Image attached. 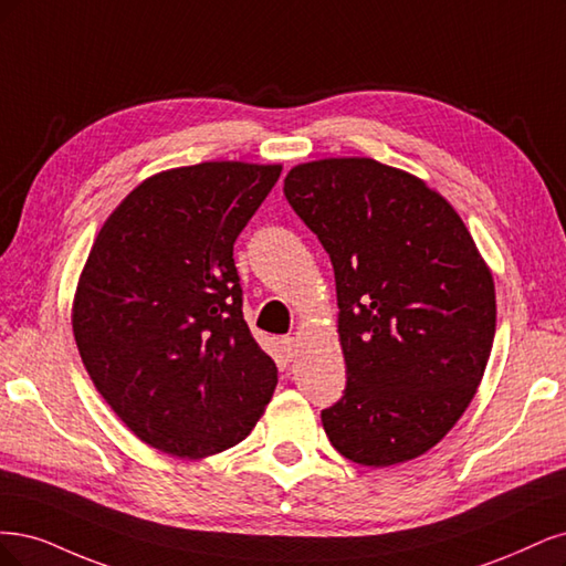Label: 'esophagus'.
<instances>
[{
    "mask_svg": "<svg viewBox=\"0 0 566 566\" xmlns=\"http://www.w3.org/2000/svg\"><path fill=\"white\" fill-rule=\"evenodd\" d=\"M280 353H282V357L286 359V361H291L296 357V353H298V348H296V338L294 336H284V338H280Z\"/></svg>",
    "mask_w": 566,
    "mask_h": 566,
    "instance_id": "1",
    "label": "esophagus"
}]
</instances>
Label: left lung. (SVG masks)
<instances>
[{
    "label": "left lung",
    "mask_w": 566,
    "mask_h": 566,
    "mask_svg": "<svg viewBox=\"0 0 566 566\" xmlns=\"http://www.w3.org/2000/svg\"><path fill=\"white\" fill-rule=\"evenodd\" d=\"M284 197L336 277L348 382L324 432L359 465L411 461L475 397L496 332L491 272L442 195L376 159L301 164Z\"/></svg>",
    "instance_id": "8db88e82"
}]
</instances>
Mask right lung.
<instances>
[{
    "label": "right lung",
    "mask_w": 566,
    "mask_h": 566,
    "mask_svg": "<svg viewBox=\"0 0 566 566\" xmlns=\"http://www.w3.org/2000/svg\"><path fill=\"white\" fill-rule=\"evenodd\" d=\"M280 174L244 161L157 174L88 253L72 305L82 361L126 428L164 453L240 444L277 386L242 315L232 247Z\"/></svg>",
    "instance_id": "obj_1"
}]
</instances>
